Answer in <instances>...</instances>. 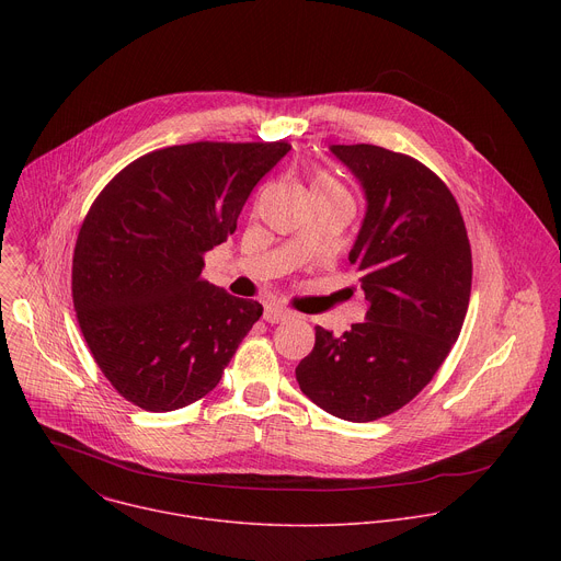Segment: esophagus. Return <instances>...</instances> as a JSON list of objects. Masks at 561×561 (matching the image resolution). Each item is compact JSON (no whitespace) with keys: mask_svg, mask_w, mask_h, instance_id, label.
Listing matches in <instances>:
<instances>
[{"mask_svg":"<svg viewBox=\"0 0 561 561\" xmlns=\"http://www.w3.org/2000/svg\"><path fill=\"white\" fill-rule=\"evenodd\" d=\"M293 312L286 310V308H279V306H266L264 308V322L268 324H279V322H286V319H290Z\"/></svg>","mask_w":561,"mask_h":561,"instance_id":"1","label":"esophagus"}]
</instances>
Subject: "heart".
<instances>
[{"mask_svg":"<svg viewBox=\"0 0 561 561\" xmlns=\"http://www.w3.org/2000/svg\"><path fill=\"white\" fill-rule=\"evenodd\" d=\"M310 188H312V191H344V188L335 182V178L329 175V173H324V171H317V173L312 175Z\"/></svg>","mask_w":561,"mask_h":561,"instance_id":"b5f03b06","label":"heart"}]
</instances>
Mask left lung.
Masks as SVG:
<instances>
[{"label":"left lung","mask_w":561,"mask_h":561,"mask_svg":"<svg viewBox=\"0 0 561 561\" xmlns=\"http://www.w3.org/2000/svg\"><path fill=\"white\" fill-rule=\"evenodd\" d=\"M331 150L368 202L348 255L368 310L342 337L314 327L295 377L319 409L362 424L407 407L448 357L468 310L472 255L453 193L415 157L373 144Z\"/></svg>","instance_id":"8db88e82"}]
</instances>
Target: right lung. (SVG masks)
<instances>
[{
    "mask_svg": "<svg viewBox=\"0 0 561 561\" xmlns=\"http://www.w3.org/2000/svg\"><path fill=\"white\" fill-rule=\"evenodd\" d=\"M279 141H195L122 169L95 197L72 253V304L104 377L130 404L169 413L208 394L262 317L202 277Z\"/></svg>",
    "mask_w": 561,
    "mask_h": 561,
    "instance_id": "obj_1",
    "label": "right lung"
}]
</instances>
